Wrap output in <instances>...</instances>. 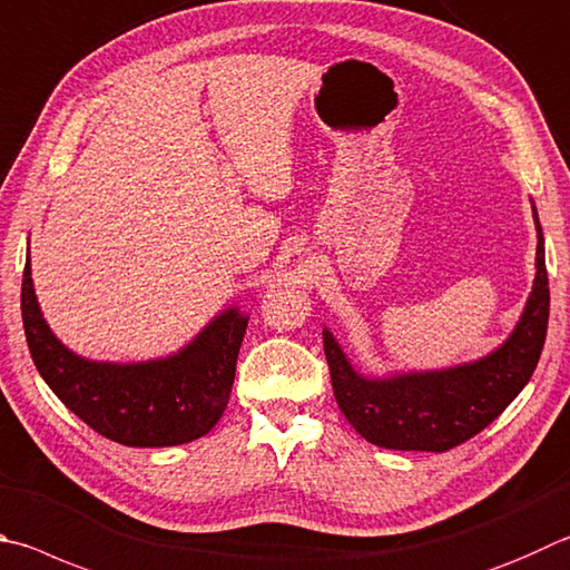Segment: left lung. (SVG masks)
I'll use <instances>...</instances> for the list:
<instances>
[{
    "label": "left lung",
    "mask_w": 570,
    "mask_h": 570,
    "mask_svg": "<svg viewBox=\"0 0 570 570\" xmlns=\"http://www.w3.org/2000/svg\"><path fill=\"white\" fill-rule=\"evenodd\" d=\"M538 246L535 282L525 312L501 348L473 364L403 374L391 379L358 376L324 328V354L336 403L361 436L393 451H449L473 439L519 396L541 358L548 328L543 232L533 209Z\"/></svg>",
    "instance_id": "obj_1"
}]
</instances>
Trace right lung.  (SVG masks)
<instances>
[{
    "mask_svg": "<svg viewBox=\"0 0 570 570\" xmlns=\"http://www.w3.org/2000/svg\"><path fill=\"white\" fill-rule=\"evenodd\" d=\"M22 321L35 366L65 406L121 446H179L214 429L229 403L246 316L229 308L179 354L147 364H99L61 344L41 318L29 258Z\"/></svg>",
    "mask_w": 570,
    "mask_h": 570,
    "instance_id": "obj_1",
    "label": "right lung"
}]
</instances>
